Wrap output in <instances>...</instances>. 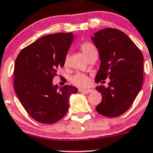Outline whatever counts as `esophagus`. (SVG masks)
Here are the masks:
<instances>
[{
	"label": "esophagus",
	"instance_id": "esophagus-1",
	"mask_svg": "<svg viewBox=\"0 0 153 153\" xmlns=\"http://www.w3.org/2000/svg\"><path fill=\"white\" fill-rule=\"evenodd\" d=\"M80 92H83V93H85V94H88V93H91V92L93 91V89L92 88H79L78 89Z\"/></svg>",
	"mask_w": 153,
	"mask_h": 153
}]
</instances>
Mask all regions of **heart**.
<instances>
[{
	"label": "heart",
	"mask_w": 153,
	"mask_h": 153,
	"mask_svg": "<svg viewBox=\"0 0 153 153\" xmlns=\"http://www.w3.org/2000/svg\"><path fill=\"white\" fill-rule=\"evenodd\" d=\"M80 50L83 52V54L87 59H89L91 56H93L95 53H97V51L96 48L93 44L88 42H85V43H82L80 45ZM68 61V56H65V64L66 65ZM72 83H74L77 86H86L89 83V78L84 73H78L75 75H74L71 78Z\"/></svg>",
	"instance_id": "heart-1"
}]
</instances>
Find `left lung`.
I'll return each instance as SVG.
<instances>
[{
	"mask_svg": "<svg viewBox=\"0 0 153 153\" xmlns=\"http://www.w3.org/2000/svg\"><path fill=\"white\" fill-rule=\"evenodd\" d=\"M91 40L101 60L95 81L110 79L108 87L96 88L102 96L96 110L104 116L117 117L128 110L142 88L143 55L131 38L119 30H101Z\"/></svg>",
	"mask_w": 153,
	"mask_h": 153,
	"instance_id": "left-lung-1",
	"label": "left lung"
}]
</instances>
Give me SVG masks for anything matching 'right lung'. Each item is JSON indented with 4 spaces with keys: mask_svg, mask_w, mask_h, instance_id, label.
<instances>
[{
    "mask_svg": "<svg viewBox=\"0 0 153 153\" xmlns=\"http://www.w3.org/2000/svg\"><path fill=\"white\" fill-rule=\"evenodd\" d=\"M73 39L72 33H55L39 38L18 54L14 64V90L22 105L34 120L52 124L68 112L69 98L78 88L64 85L59 89L52 80Z\"/></svg>",
    "mask_w": 153,
    "mask_h": 153,
    "instance_id": "right-lung-1",
    "label": "right lung"
}]
</instances>
